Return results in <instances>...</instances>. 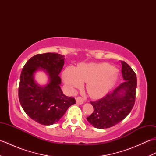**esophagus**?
<instances>
[{"mask_svg": "<svg viewBox=\"0 0 156 156\" xmlns=\"http://www.w3.org/2000/svg\"><path fill=\"white\" fill-rule=\"evenodd\" d=\"M76 103L78 105H82V104H83V102H84L83 98H82V97H80L76 98Z\"/></svg>", "mask_w": 156, "mask_h": 156, "instance_id": "obj_1", "label": "esophagus"}]
</instances>
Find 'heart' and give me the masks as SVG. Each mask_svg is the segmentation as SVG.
Returning a JSON list of instances; mask_svg holds the SVG:
<instances>
[{
  "mask_svg": "<svg viewBox=\"0 0 156 156\" xmlns=\"http://www.w3.org/2000/svg\"><path fill=\"white\" fill-rule=\"evenodd\" d=\"M63 80L70 90L87 82L86 90L90 97L107 94L119 80L118 69L106 63L81 64L75 69L69 67L63 73Z\"/></svg>",
  "mask_w": 156,
  "mask_h": 156,
  "instance_id": "heart-1",
  "label": "heart"
}]
</instances>
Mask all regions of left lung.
<instances>
[{"mask_svg": "<svg viewBox=\"0 0 156 156\" xmlns=\"http://www.w3.org/2000/svg\"><path fill=\"white\" fill-rule=\"evenodd\" d=\"M121 62L125 82L100 100L90 102L94 112L87 119L96 128L107 129L118 124L129 114L134 106L136 74L127 63Z\"/></svg>", "mask_w": 156, "mask_h": 156, "instance_id": "1", "label": "left lung"}]
</instances>
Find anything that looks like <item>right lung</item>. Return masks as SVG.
Here are the masks:
<instances>
[{
    "mask_svg": "<svg viewBox=\"0 0 156 156\" xmlns=\"http://www.w3.org/2000/svg\"><path fill=\"white\" fill-rule=\"evenodd\" d=\"M64 64V56L45 53L31 58L23 67L19 88V101L23 110L33 120L41 125H51L58 122L71 105L73 97H66L61 90L59 76ZM44 71L48 83L41 86L34 80V74Z\"/></svg>",
    "mask_w": 156,
    "mask_h": 156,
    "instance_id": "add662e5",
    "label": "right lung"
}]
</instances>
